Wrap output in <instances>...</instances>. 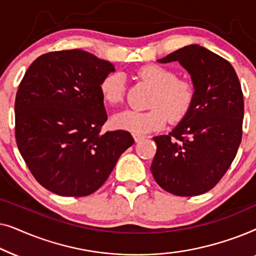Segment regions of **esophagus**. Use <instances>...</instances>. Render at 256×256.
Instances as JSON below:
<instances>
[{"label":"esophagus","mask_w":256,"mask_h":256,"mask_svg":"<svg viewBox=\"0 0 256 256\" xmlns=\"http://www.w3.org/2000/svg\"><path fill=\"white\" fill-rule=\"evenodd\" d=\"M132 136H134V140L136 142H138V141H141V140H143V138H146V135H143V134H132Z\"/></svg>","instance_id":"34e87169"}]
</instances>
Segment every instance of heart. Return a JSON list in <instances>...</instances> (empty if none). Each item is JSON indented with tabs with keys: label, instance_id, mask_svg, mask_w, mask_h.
<instances>
[{
	"label": "heart",
	"instance_id": "b5f03b06",
	"mask_svg": "<svg viewBox=\"0 0 256 256\" xmlns=\"http://www.w3.org/2000/svg\"><path fill=\"white\" fill-rule=\"evenodd\" d=\"M136 76L143 80L154 90L150 96L148 110H124L115 115V127L134 132H146L162 128L168 118L180 121L190 112L196 99V86L192 80L178 78L177 72L166 66L148 64L136 71ZM100 93L104 102L120 104L124 96V78L121 73L107 74L100 82Z\"/></svg>",
	"mask_w": 256,
	"mask_h": 256
}]
</instances>
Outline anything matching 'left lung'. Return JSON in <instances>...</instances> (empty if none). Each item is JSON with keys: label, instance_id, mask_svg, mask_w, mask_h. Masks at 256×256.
I'll use <instances>...</instances> for the list:
<instances>
[{"label": "left lung", "instance_id": "1", "mask_svg": "<svg viewBox=\"0 0 256 256\" xmlns=\"http://www.w3.org/2000/svg\"><path fill=\"white\" fill-rule=\"evenodd\" d=\"M160 62H180L191 74L196 99L190 112L157 144L152 176L163 190L180 197L205 194L232 164L242 138L244 94L226 59L199 45L174 51Z\"/></svg>", "mask_w": 256, "mask_h": 256}]
</instances>
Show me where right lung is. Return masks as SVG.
<instances>
[{"label": "right lung", "instance_id": "obj_1", "mask_svg": "<svg viewBox=\"0 0 256 256\" xmlns=\"http://www.w3.org/2000/svg\"><path fill=\"white\" fill-rule=\"evenodd\" d=\"M110 62L79 48L42 54L26 70L15 100V138L42 186L64 197L92 194L132 146L126 130L101 132L107 121L100 82Z\"/></svg>", "mask_w": 256, "mask_h": 256}]
</instances>
